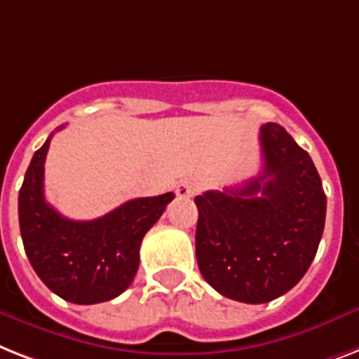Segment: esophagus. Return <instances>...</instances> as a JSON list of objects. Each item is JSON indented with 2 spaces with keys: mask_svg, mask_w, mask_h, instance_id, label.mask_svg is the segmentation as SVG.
<instances>
[{
  "mask_svg": "<svg viewBox=\"0 0 359 359\" xmlns=\"http://www.w3.org/2000/svg\"><path fill=\"white\" fill-rule=\"evenodd\" d=\"M197 191H199V184H197L195 180H189V179L180 180L179 184H177V188H175V194L179 195L180 199H189V197H195V195H197Z\"/></svg>",
  "mask_w": 359,
  "mask_h": 359,
  "instance_id": "34e87169",
  "label": "esophagus"
}]
</instances>
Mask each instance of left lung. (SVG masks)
<instances>
[{
	"mask_svg": "<svg viewBox=\"0 0 359 359\" xmlns=\"http://www.w3.org/2000/svg\"><path fill=\"white\" fill-rule=\"evenodd\" d=\"M262 173L205 191L195 252L201 275L232 301L262 304L297 285L316 258L326 195L310 154L278 123L260 129Z\"/></svg>",
	"mask_w": 359,
	"mask_h": 359,
	"instance_id": "1",
	"label": "left lung"
}]
</instances>
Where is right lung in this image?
I'll list each match as a JSON object with an SVG mask.
<instances>
[{
	"mask_svg": "<svg viewBox=\"0 0 359 359\" xmlns=\"http://www.w3.org/2000/svg\"><path fill=\"white\" fill-rule=\"evenodd\" d=\"M62 127H58L60 130ZM51 136L33 154L18 195L23 247L40 280L74 304H97L121 295L140 265L145 232L175 195L127 201L103 217L74 221L43 197V162Z\"/></svg>",
	"mask_w": 359,
	"mask_h": 359,
	"instance_id": "right-lung-1",
	"label": "right lung"
}]
</instances>
